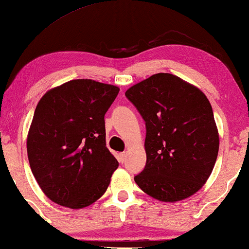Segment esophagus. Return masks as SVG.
Listing matches in <instances>:
<instances>
[{"label":"esophagus","instance_id":"obj_1","mask_svg":"<svg viewBox=\"0 0 249 249\" xmlns=\"http://www.w3.org/2000/svg\"><path fill=\"white\" fill-rule=\"evenodd\" d=\"M125 160H127V154H125V153H121V154L119 155V162L124 163Z\"/></svg>","mask_w":249,"mask_h":249}]
</instances>
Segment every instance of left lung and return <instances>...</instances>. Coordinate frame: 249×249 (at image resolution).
Segmentation results:
<instances>
[{
  "label": "left lung",
  "instance_id": "obj_1",
  "mask_svg": "<svg viewBox=\"0 0 249 249\" xmlns=\"http://www.w3.org/2000/svg\"><path fill=\"white\" fill-rule=\"evenodd\" d=\"M146 122V165L135 181L164 203L204 186L219 153V131L206 95L178 76L160 72L125 91Z\"/></svg>",
  "mask_w": 249,
  "mask_h": 249
}]
</instances>
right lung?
<instances>
[{
	"instance_id": "obj_1",
	"label": "right lung",
	"mask_w": 249,
	"mask_h": 249,
	"mask_svg": "<svg viewBox=\"0 0 249 249\" xmlns=\"http://www.w3.org/2000/svg\"><path fill=\"white\" fill-rule=\"evenodd\" d=\"M119 90L114 85L73 79L39 100L27 154L37 183L52 202L80 210L107 192L119 163L107 147L104 115Z\"/></svg>"
}]
</instances>
